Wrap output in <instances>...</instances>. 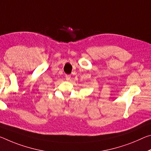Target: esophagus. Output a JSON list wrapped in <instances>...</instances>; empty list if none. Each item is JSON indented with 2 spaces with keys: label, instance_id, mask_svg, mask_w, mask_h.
Segmentation results:
<instances>
[{
  "label": "esophagus",
  "instance_id": "obj_1",
  "mask_svg": "<svg viewBox=\"0 0 151 151\" xmlns=\"http://www.w3.org/2000/svg\"><path fill=\"white\" fill-rule=\"evenodd\" d=\"M66 79L67 81H70V75H66Z\"/></svg>",
  "mask_w": 151,
  "mask_h": 151
}]
</instances>
